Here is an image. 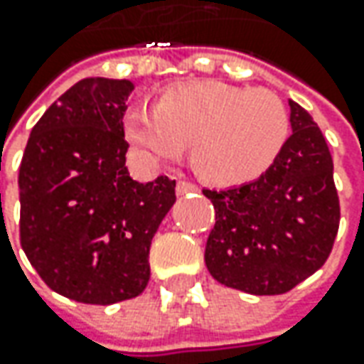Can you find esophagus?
Masks as SVG:
<instances>
[{"mask_svg": "<svg viewBox=\"0 0 364 364\" xmlns=\"http://www.w3.org/2000/svg\"><path fill=\"white\" fill-rule=\"evenodd\" d=\"M194 192H198V186L192 184V182H186V180H180L178 186H176V194L178 196H186V194H194Z\"/></svg>", "mask_w": 364, "mask_h": 364, "instance_id": "obj_1", "label": "esophagus"}]
</instances>
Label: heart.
<instances>
[{
	"instance_id": "obj_1",
	"label": "heart",
	"mask_w": 364,
	"mask_h": 364,
	"mask_svg": "<svg viewBox=\"0 0 364 364\" xmlns=\"http://www.w3.org/2000/svg\"><path fill=\"white\" fill-rule=\"evenodd\" d=\"M123 135L156 160H174L192 144V164L204 180L243 184L282 154L289 113L267 89L192 80L161 91L154 107H132L123 115Z\"/></svg>"
}]
</instances>
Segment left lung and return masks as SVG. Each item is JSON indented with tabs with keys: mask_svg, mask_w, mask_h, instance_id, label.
<instances>
[{
	"mask_svg": "<svg viewBox=\"0 0 364 364\" xmlns=\"http://www.w3.org/2000/svg\"><path fill=\"white\" fill-rule=\"evenodd\" d=\"M291 129L272 168L227 190H203L215 206L204 263L223 286L277 296L318 272L341 223L328 144L310 113L289 101Z\"/></svg>",
	"mask_w": 364,
	"mask_h": 364,
	"instance_id": "1",
	"label": "left lung"
}]
</instances>
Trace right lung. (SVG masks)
<instances>
[{"instance_id": "right-lung-1", "label": "right lung", "mask_w": 364, "mask_h": 364, "mask_svg": "<svg viewBox=\"0 0 364 364\" xmlns=\"http://www.w3.org/2000/svg\"><path fill=\"white\" fill-rule=\"evenodd\" d=\"M129 80L82 78L30 133L18 176L20 243L44 284L82 304L132 300L149 282V245L176 180L129 178Z\"/></svg>"}]
</instances>
